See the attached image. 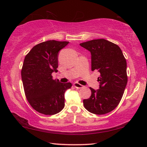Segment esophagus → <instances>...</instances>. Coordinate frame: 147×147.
<instances>
[{"label": "esophagus", "mask_w": 147, "mask_h": 147, "mask_svg": "<svg viewBox=\"0 0 147 147\" xmlns=\"http://www.w3.org/2000/svg\"><path fill=\"white\" fill-rule=\"evenodd\" d=\"M73 85H74V87H75L76 88L80 89V88H83V86H82V85H81V84H80L77 83V82L74 83Z\"/></svg>", "instance_id": "34e87169"}]
</instances>
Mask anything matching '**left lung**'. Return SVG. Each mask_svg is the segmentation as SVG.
<instances>
[{
	"instance_id": "obj_1",
	"label": "left lung",
	"mask_w": 147,
	"mask_h": 147,
	"mask_svg": "<svg viewBox=\"0 0 147 147\" xmlns=\"http://www.w3.org/2000/svg\"><path fill=\"white\" fill-rule=\"evenodd\" d=\"M80 45L91 53V70L100 73L99 89L90 88L91 96L83 100L84 106L92 113H108L118 106L127 84L126 59L118 45L106 39H93Z\"/></svg>"
}]
</instances>
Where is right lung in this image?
Wrapping results in <instances>:
<instances>
[{"instance_id":"obj_1","label":"right lung","mask_w":147,"mask_h":147,"mask_svg":"<svg viewBox=\"0 0 147 147\" xmlns=\"http://www.w3.org/2000/svg\"><path fill=\"white\" fill-rule=\"evenodd\" d=\"M68 41H47L36 45L25 56L21 70L26 97L35 110L52 115L61 111L65 106V92L72 84L61 83L53 79L58 72L59 51Z\"/></svg>"}]
</instances>
